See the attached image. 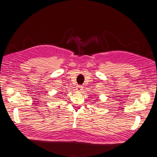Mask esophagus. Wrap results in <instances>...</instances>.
Masks as SVG:
<instances>
[{
	"instance_id": "1",
	"label": "esophagus",
	"mask_w": 157,
	"mask_h": 157,
	"mask_svg": "<svg viewBox=\"0 0 157 157\" xmlns=\"http://www.w3.org/2000/svg\"><path fill=\"white\" fill-rule=\"evenodd\" d=\"M76 88V90L77 91H81V90H82V87L81 86H78Z\"/></svg>"
}]
</instances>
